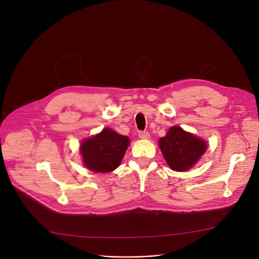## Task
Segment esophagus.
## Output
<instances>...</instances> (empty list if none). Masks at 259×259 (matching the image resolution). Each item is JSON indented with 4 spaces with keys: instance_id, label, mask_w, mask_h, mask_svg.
Here are the masks:
<instances>
[{
    "instance_id": "esophagus-1",
    "label": "esophagus",
    "mask_w": 259,
    "mask_h": 259,
    "mask_svg": "<svg viewBox=\"0 0 259 259\" xmlns=\"http://www.w3.org/2000/svg\"><path fill=\"white\" fill-rule=\"evenodd\" d=\"M138 135H139V138H141V139H149L150 138V133L147 131L139 132Z\"/></svg>"
}]
</instances>
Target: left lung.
I'll use <instances>...</instances> for the list:
<instances>
[{
	"label": "left lung",
	"mask_w": 259,
	"mask_h": 259,
	"mask_svg": "<svg viewBox=\"0 0 259 259\" xmlns=\"http://www.w3.org/2000/svg\"><path fill=\"white\" fill-rule=\"evenodd\" d=\"M159 147L172 170L186 171L199 160L206 151L207 143L182 127L173 126L167 135L159 139Z\"/></svg>",
	"instance_id": "8db88e82"
}]
</instances>
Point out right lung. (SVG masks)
Here are the masks:
<instances>
[{
    "mask_svg": "<svg viewBox=\"0 0 259 259\" xmlns=\"http://www.w3.org/2000/svg\"><path fill=\"white\" fill-rule=\"evenodd\" d=\"M130 140L110 128H104L98 135L86 139L80 146V153L86 167L95 172H111L119 167Z\"/></svg>",
    "mask_w": 259,
    "mask_h": 259,
    "instance_id": "1",
    "label": "right lung"
}]
</instances>
